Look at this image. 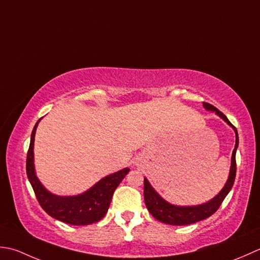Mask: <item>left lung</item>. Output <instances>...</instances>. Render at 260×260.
<instances>
[{"mask_svg":"<svg viewBox=\"0 0 260 260\" xmlns=\"http://www.w3.org/2000/svg\"><path fill=\"white\" fill-rule=\"evenodd\" d=\"M203 107L206 110L214 111V112L221 116L228 124H230L232 128L236 131V146L235 149L232 151V158H231V168L228 182L224 185V187L222 188L221 192L216 195L215 198L212 199L210 202L197 205V206H176L167 203L165 200L160 198L157 194L155 189L151 187L149 182L147 181V178L144 179V199L145 203L148 211L150 212V214L153 218L157 219L158 221L162 222V223L171 224V225H186L192 224L195 222H199L201 220H204L209 218L213 213H215L216 210L220 208V205L223 202V200L230 192V189L234 186L235 178H236V172H237V162H236V151L238 148V144H239V139H238V132L236 126L231 124V122L228 120L226 116L216 109L213 105H211L206 102H203Z\"/></svg>","mask_w":260,"mask_h":260,"instance_id":"left-lung-1","label":"left lung"}]
</instances>
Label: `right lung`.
<instances>
[{
	"instance_id": "1",
	"label": "right lung",
	"mask_w": 260,
	"mask_h": 260,
	"mask_svg": "<svg viewBox=\"0 0 260 260\" xmlns=\"http://www.w3.org/2000/svg\"><path fill=\"white\" fill-rule=\"evenodd\" d=\"M39 121L31 134L29 150L26 153V175L40 206L54 219L72 225H87L100 221L107 214L114 190L129 173V168L109 175L87 192L76 197H57L49 193L42 186L35 173L34 142Z\"/></svg>"
}]
</instances>
